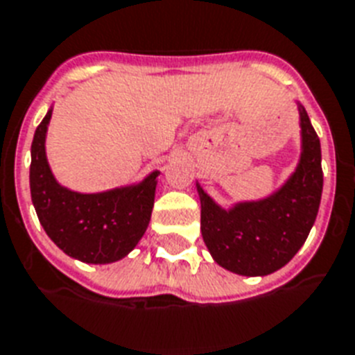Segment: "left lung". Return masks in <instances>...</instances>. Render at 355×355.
I'll use <instances>...</instances> for the list:
<instances>
[{
	"mask_svg": "<svg viewBox=\"0 0 355 355\" xmlns=\"http://www.w3.org/2000/svg\"><path fill=\"white\" fill-rule=\"evenodd\" d=\"M302 157L291 180L268 200L223 211L201 191V234L212 258L232 273L269 275L302 248L322 192L321 143L300 107Z\"/></svg>",
	"mask_w": 355,
	"mask_h": 355,
	"instance_id": "obj_1",
	"label": "left lung"
}]
</instances>
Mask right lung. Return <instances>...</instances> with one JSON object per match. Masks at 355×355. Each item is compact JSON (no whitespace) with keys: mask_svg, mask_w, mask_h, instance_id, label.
<instances>
[{"mask_svg":"<svg viewBox=\"0 0 355 355\" xmlns=\"http://www.w3.org/2000/svg\"><path fill=\"white\" fill-rule=\"evenodd\" d=\"M51 112L34 132L31 146V198L49 238L69 257L107 263L126 257L148 227L157 172L139 187L101 194H78L60 187L45 159Z\"/></svg>","mask_w":355,"mask_h":355,"instance_id":"obj_1","label":"right lung"}]
</instances>
